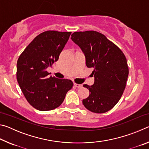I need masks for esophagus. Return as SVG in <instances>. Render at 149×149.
Listing matches in <instances>:
<instances>
[{
  "label": "esophagus",
  "instance_id": "34e87169",
  "mask_svg": "<svg viewBox=\"0 0 149 149\" xmlns=\"http://www.w3.org/2000/svg\"><path fill=\"white\" fill-rule=\"evenodd\" d=\"M74 86H75V87H77V88H80V87H82V85H80V84H74Z\"/></svg>",
  "mask_w": 149,
  "mask_h": 149
}]
</instances>
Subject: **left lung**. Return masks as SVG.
I'll list each match as a JSON object with an SVG mask.
<instances>
[{
  "instance_id": "left-lung-1",
  "label": "left lung",
  "mask_w": 149,
  "mask_h": 149,
  "mask_svg": "<svg viewBox=\"0 0 149 149\" xmlns=\"http://www.w3.org/2000/svg\"><path fill=\"white\" fill-rule=\"evenodd\" d=\"M71 39L84 53L87 68H93L94 84L84 85L89 95L83 104L92 112H107L117 104L125 89L129 74L125 55L99 32H74Z\"/></svg>"
}]
</instances>
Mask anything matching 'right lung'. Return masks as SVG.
Wrapping results in <instances>:
<instances>
[{"mask_svg": "<svg viewBox=\"0 0 149 149\" xmlns=\"http://www.w3.org/2000/svg\"><path fill=\"white\" fill-rule=\"evenodd\" d=\"M72 32L47 31L35 37L17 62V81L30 104L40 111L61 105L73 82L49 77L48 67L58 60Z\"/></svg>", "mask_w": 149, "mask_h": 149, "instance_id": "right-lung-1", "label": "right lung"}]
</instances>
